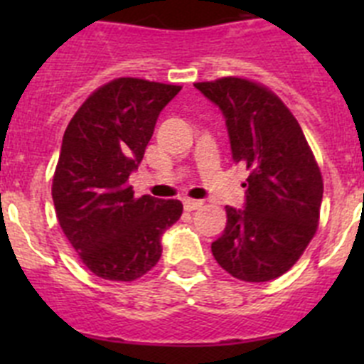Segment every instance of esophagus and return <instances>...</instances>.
I'll list each match as a JSON object with an SVG mask.
<instances>
[{"label": "esophagus", "instance_id": "esophagus-1", "mask_svg": "<svg viewBox=\"0 0 364 364\" xmlns=\"http://www.w3.org/2000/svg\"><path fill=\"white\" fill-rule=\"evenodd\" d=\"M202 205V200H195V198H184V210L186 211H195Z\"/></svg>", "mask_w": 364, "mask_h": 364}]
</instances>
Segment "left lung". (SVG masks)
Wrapping results in <instances>:
<instances>
[{"label": "left lung", "mask_w": 364, "mask_h": 364, "mask_svg": "<svg viewBox=\"0 0 364 364\" xmlns=\"http://www.w3.org/2000/svg\"><path fill=\"white\" fill-rule=\"evenodd\" d=\"M226 118L231 156L247 169L244 210L226 205L215 260L235 279L281 277L314 239L323 176L301 125L266 87L244 78L195 83Z\"/></svg>", "instance_id": "obj_1"}]
</instances>
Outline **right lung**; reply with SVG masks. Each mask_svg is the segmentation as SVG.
Segmentation results:
<instances>
[{
  "mask_svg": "<svg viewBox=\"0 0 364 364\" xmlns=\"http://www.w3.org/2000/svg\"><path fill=\"white\" fill-rule=\"evenodd\" d=\"M178 85L117 78L96 89L63 134L53 178L60 226L83 264L107 281L142 277L162 255L180 200L134 198L127 180L142 162L159 114Z\"/></svg>",
  "mask_w": 364,
  "mask_h": 364,
  "instance_id": "right-lung-1",
  "label": "right lung"
}]
</instances>
